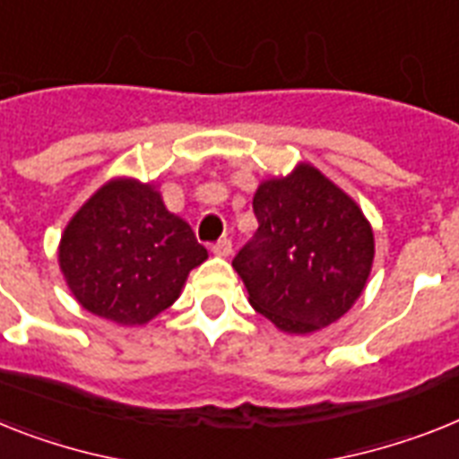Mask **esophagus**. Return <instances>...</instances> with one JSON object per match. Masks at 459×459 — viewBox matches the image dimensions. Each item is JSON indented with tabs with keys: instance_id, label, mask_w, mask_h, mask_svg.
<instances>
[{
	"instance_id": "esophagus-1",
	"label": "esophagus",
	"mask_w": 459,
	"mask_h": 459,
	"mask_svg": "<svg viewBox=\"0 0 459 459\" xmlns=\"http://www.w3.org/2000/svg\"><path fill=\"white\" fill-rule=\"evenodd\" d=\"M211 251H213L215 255L227 257V255H230V253H232V241H230V238H227V237L218 238V241H215L213 248H211Z\"/></svg>"
}]
</instances>
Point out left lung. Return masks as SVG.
I'll return each mask as SVG.
<instances>
[{"instance_id":"obj_1","label":"left lung","mask_w":459,"mask_h":459,"mask_svg":"<svg viewBox=\"0 0 459 459\" xmlns=\"http://www.w3.org/2000/svg\"><path fill=\"white\" fill-rule=\"evenodd\" d=\"M257 232L234 255L248 302L276 328L314 333L359 300L373 267L366 215L319 169L300 164L253 196Z\"/></svg>"}]
</instances>
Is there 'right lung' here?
<instances>
[{"label":"right lung","mask_w":459,"mask_h":459,"mask_svg":"<svg viewBox=\"0 0 459 459\" xmlns=\"http://www.w3.org/2000/svg\"><path fill=\"white\" fill-rule=\"evenodd\" d=\"M206 257L157 189L131 178L102 185L74 213L58 248L60 272L79 305L121 325L164 312Z\"/></svg>","instance_id":"obj_1"}]
</instances>
